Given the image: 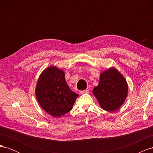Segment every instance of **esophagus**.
Segmentation results:
<instances>
[{
	"label": "esophagus",
	"instance_id": "1",
	"mask_svg": "<svg viewBox=\"0 0 153 153\" xmlns=\"http://www.w3.org/2000/svg\"><path fill=\"white\" fill-rule=\"evenodd\" d=\"M89 91L88 90H84V91H80V94H85V93H88Z\"/></svg>",
	"mask_w": 153,
	"mask_h": 153
}]
</instances>
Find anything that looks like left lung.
<instances>
[{"label":"left lung","instance_id":"left-lung-1","mask_svg":"<svg viewBox=\"0 0 153 153\" xmlns=\"http://www.w3.org/2000/svg\"><path fill=\"white\" fill-rule=\"evenodd\" d=\"M127 82L117 69L112 67L100 74V82L92 93L101 108L108 112L118 110L128 96Z\"/></svg>","mask_w":153,"mask_h":153}]
</instances>
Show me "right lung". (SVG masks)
<instances>
[{"label":"right lung","instance_id":"obj_1","mask_svg":"<svg viewBox=\"0 0 153 153\" xmlns=\"http://www.w3.org/2000/svg\"><path fill=\"white\" fill-rule=\"evenodd\" d=\"M64 76L62 69L50 66L41 73L36 87V99L40 106L54 117L71 111L78 97L69 89Z\"/></svg>","mask_w":153,"mask_h":153}]
</instances>
